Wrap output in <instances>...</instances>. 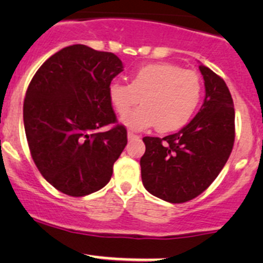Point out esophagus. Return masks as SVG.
Returning <instances> with one entry per match:
<instances>
[{
	"mask_svg": "<svg viewBox=\"0 0 263 263\" xmlns=\"http://www.w3.org/2000/svg\"><path fill=\"white\" fill-rule=\"evenodd\" d=\"M127 137H128V140H134V139H139V135H136V134H134V132H128V134H127Z\"/></svg>",
	"mask_w": 263,
	"mask_h": 263,
	"instance_id": "34e87169",
	"label": "esophagus"
}]
</instances>
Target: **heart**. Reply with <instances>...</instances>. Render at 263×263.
<instances>
[{
    "instance_id": "obj_1",
    "label": "heart",
    "mask_w": 263,
    "mask_h": 263,
    "mask_svg": "<svg viewBox=\"0 0 263 263\" xmlns=\"http://www.w3.org/2000/svg\"><path fill=\"white\" fill-rule=\"evenodd\" d=\"M202 95L197 73L169 62L150 63L132 73L131 82L115 81L108 98L119 116L124 117L143 97V107L122 119L132 131L158 126L161 132L182 128L195 115Z\"/></svg>"
}]
</instances>
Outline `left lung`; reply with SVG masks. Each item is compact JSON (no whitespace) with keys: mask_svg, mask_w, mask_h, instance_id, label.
Listing matches in <instances>:
<instances>
[{"mask_svg":"<svg viewBox=\"0 0 263 263\" xmlns=\"http://www.w3.org/2000/svg\"><path fill=\"white\" fill-rule=\"evenodd\" d=\"M200 71L205 99L192 121L163 139H142L144 187L166 202H187L201 195L219 176L234 145L235 113L229 89L209 67L200 65Z\"/></svg>","mask_w":263,"mask_h":263,"instance_id":"obj_1","label":"left lung"}]
</instances>
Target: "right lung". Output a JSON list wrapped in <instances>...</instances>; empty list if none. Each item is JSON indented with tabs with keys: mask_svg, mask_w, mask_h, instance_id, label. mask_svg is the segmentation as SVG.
<instances>
[{
	"mask_svg": "<svg viewBox=\"0 0 263 263\" xmlns=\"http://www.w3.org/2000/svg\"><path fill=\"white\" fill-rule=\"evenodd\" d=\"M123 63L84 44L58 50L39 67L24 100V127L31 158L46 181L73 197L110 181L127 145L108 87ZM113 124L105 133L102 126Z\"/></svg>",
	"mask_w": 263,
	"mask_h": 263,
	"instance_id": "obj_1",
	"label": "right lung"
}]
</instances>
